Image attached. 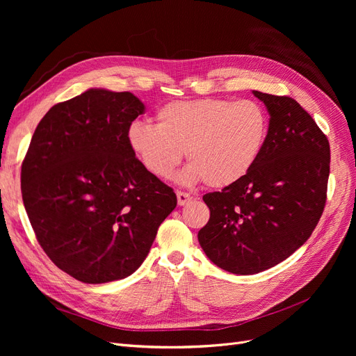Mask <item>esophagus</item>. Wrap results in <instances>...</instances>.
<instances>
[{"label":"esophagus","mask_w":356,"mask_h":356,"mask_svg":"<svg viewBox=\"0 0 356 356\" xmlns=\"http://www.w3.org/2000/svg\"><path fill=\"white\" fill-rule=\"evenodd\" d=\"M176 196H177V203L180 204V207H184V204L191 203V200H192V196L189 193L181 192V191H177Z\"/></svg>","instance_id":"34e87169"}]
</instances>
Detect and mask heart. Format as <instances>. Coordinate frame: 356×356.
Here are the masks:
<instances>
[{"instance_id": "b5f03b06", "label": "heart", "mask_w": 356, "mask_h": 356, "mask_svg": "<svg viewBox=\"0 0 356 356\" xmlns=\"http://www.w3.org/2000/svg\"><path fill=\"white\" fill-rule=\"evenodd\" d=\"M157 125L134 121L127 143L148 173L170 177L183 159L191 163L180 180H203L209 188H228L244 179L263 152L270 118L250 99L200 98L159 108Z\"/></svg>"}]
</instances>
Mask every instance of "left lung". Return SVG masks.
Listing matches in <instances>:
<instances>
[{
  "label": "left lung",
  "mask_w": 356,
  "mask_h": 356,
  "mask_svg": "<svg viewBox=\"0 0 356 356\" xmlns=\"http://www.w3.org/2000/svg\"><path fill=\"white\" fill-rule=\"evenodd\" d=\"M270 114L258 161L239 181L203 196L209 222L197 239L219 268L255 274L289 258L319 222L327 192V137L290 97L254 90Z\"/></svg>",
  "instance_id": "8db88e82"
}]
</instances>
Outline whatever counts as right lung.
<instances>
[{"instance_id":"add662e5","label":"right lung","mask_w":356,"mask_h":356,"mask_svg":"<svg viewBox=\"0 0 356 356\" xmlns=\"http://www.w3.org/2000/svg\"><path fill=\"white\" fill-rule=\"evenodd\" d=\"M143 112L131 92L89 89L49 109L23 160L22 193L35 238L82 283L133 274L177 204L127 143Z\"/></svg>"}]
</instances>
